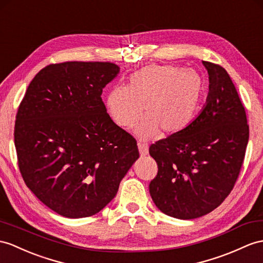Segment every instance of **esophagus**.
<instances>
[{
    "label": "esophagus",
    "mask_w": 263,
    "mask_h": 263,
    "mask_svg": "<svg viewBox=\"0 0 263 263\" xmlns=\"http://www.w3.org/2000/svg\"><path fill=\"white\" fill-rule=\"evenodd\" d=\"M138 149H139V154L142 156H145L148 154V146L145 143H138Z\"/></svg>",
    "instance_id": "34e87169"
}]
</instances>
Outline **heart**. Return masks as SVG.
<instances>
[{"label":"heart","instance_id":"1","mask_svg":"<svg viewBox=\"0 0 263 263\" xmlns=\"http://www.w3.org/2000/svg\"><path fill=\"white\" fill-rule=\"evenodd\" d=\"M204 81L193 69L148 66L134 73L127 87H115L107 96L111 120L124 129L144 117L138 135L143 138L185 129L196 117L204 96Z\"/></svg>","mask_w":263,"mask_h":263}]
</instances>
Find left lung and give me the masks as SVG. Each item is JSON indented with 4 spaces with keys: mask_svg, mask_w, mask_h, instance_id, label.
Instances as JSON below:
<instances>
[{
    "mask_svg": "<svg viewBox=\"0 0 263 263\" xmlns=\"http://www.w3.org/2000/svg\"><path fill=\"white\" fill-rule=\"evenodd\" d=\"M203 65L210 80L205 107L185 129L149 147L158 167L151 196L163 213L182 220L212 212L231 193L249 140L245 106L227 70Z\"/></svg>",
    "mask_w": 263,
    "mask_h": 263,
    "instance_id": "left-lung-1",
    "label": "left lung"
}]
</instances>
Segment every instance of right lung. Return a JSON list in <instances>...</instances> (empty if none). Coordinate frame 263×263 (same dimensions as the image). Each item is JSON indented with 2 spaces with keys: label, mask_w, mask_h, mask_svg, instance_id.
I'll return each instance as SVG.
<instances>
[{
  "label": "right lung",
  "mask_w": 263,
  "mask_h": 263,
  "mask_svg": "<svg viewBox=\"0 0 263 263\" xmlns=\"http://www.w3.org/2000/svg\"><path fill=\"white\" fill-rule=\"evenodd\" d=\"M118 71L112 62L51 63L18 106V170L32 193L62 216L98 213L139 157L136 139L114 123L101 99Z\"/></svg>",
  "instance_id": "obj_1"
}]
</instances>
